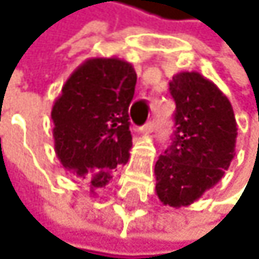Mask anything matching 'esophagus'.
<instances>
[{"mask_svg":"<svg viewBox=\"0 0 259 259\" xmlns=\"http://www.w3.org/2000/svg\"><path fill=\"white\" fill-rule=\"evenodd\" d=\"M155 121L154 119H151V121H147L141 128H140V132H143V134H151V132H154L155 131Z\"/></svg>","mask_w":259,"mask_h":259,"instance_id":"34e87169","label":"esophagus"}]
</instances>
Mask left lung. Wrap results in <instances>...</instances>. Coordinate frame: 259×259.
Wrapping results in <instances>:
<instances>
[{
	"label": "left lung",
	"instance_id": "obj_1",
	"mask_svg": "<svg viewBox=\"0 0 259 259\" xmlns=\"http://www.w3.org/2000/svg\"><path fill=\"white\" fill-rule=\"evenodd\" d=\"M169 92L176 101V131L155 163V191L164 205L180 208L224 177L235 157L238 127L230 101L199 73L176 74Z\"/></svg>",
	"mask_w": 259,
	"mask_h": 259
}]
</instances>
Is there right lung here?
<instances>
[{
  "label": "right lung",
  "instance_id": "add662e5",
  "mask_svg": "<svg viewBox=\"0 0 259 259\" xmlns=\"http://www.w3.org/2000/svg\"><path fill=\"white\" fill-rule=\"evenodd\" d=\"M137 73L119 59L95 57L68 77L53 105L56 154L69 174L102 188L132 147L128 105Z\"/></svg>",
  "mask_w": 259,
  "mask_h": 259
}]
</instances>
